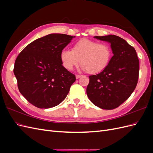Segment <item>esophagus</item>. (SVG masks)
Here are the masks:
<instances>
[{
	"label": "esophagus",
	"instance_id": "obj_1",
	"mask_svg": "<svg viewBox=\"0 0 153 153\" xmlns=\"http://www.w3.org/2000/svg\"><path fill=\"white\" fill-rule=\"evenodd\" d=\"M82 76V75H76V79H78V78H80Z\"/></svg>",
	"mask_w": 153,
	"mask_h": 153
}]
</instances>
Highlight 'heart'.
I'll return each instance as SVG.
<instances>
[{
  "instance_id": "obj_1",
  "label": "heart",
  "mask_w": 153,
  "mask_h": 153,
  "mask_svg": "<svg viewBox=\"0 0 153 153\" xmlns=\"http://www.w3.org/2000/svg\"><path fill=\"white\" fill-rule=\"evenodd\" d=\"M112 56V50L108 45L84 38L74 45L71 50H63L60 59L62 66L68 70H72L80 59L82 70L96 74L108 66Z\"/></svg>"
}]
</instances>
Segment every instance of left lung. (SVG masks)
I'll use <instances>...</instances> for the list:
<instances>
[{
  "label": "left lung",
  "mask_w": 153,
  "mask_h": 153,
  "mask_svg": "<svg viewBox=\"0 0 153 153\" xmlns=\"http://www.w3.org/2000/svg\"><path fill=\"white\" fill-rule=\"evenodd\" d=\"M94 38L110 43L114 55L102 72L89 76L87 94L100 108L112 110L123 103L135 90L139 61L135 48L120 37L108 35Z\"/></svg>",
  "instance_id": "1"
}]
</instances>
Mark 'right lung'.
I'll list each match as a JSON object with an SVG mask.
<instances>
[{"instance_id": "1", "label": "right lung", "mask_w": 153, "mask_h": 153, "mask_svg": "<svg viewBox=\"0 0 153 153\" xmlns=\"http://www.w3.org/2000/svg\"><path fill=\"white\" fill-rule=\"evenodd\" d=\"M75 36L50 34L29 44L18 55L14 66L20 93L39 108H49L66 98L75 75L60 59L62 50Z\"/></svg>"}]
</instances>
